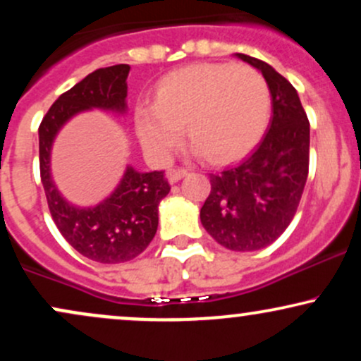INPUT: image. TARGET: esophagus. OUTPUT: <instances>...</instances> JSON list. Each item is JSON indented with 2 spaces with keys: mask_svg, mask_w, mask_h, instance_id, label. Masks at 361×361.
Segmentation results:
<instances>
[{
  "mask_svg": "<svg viewBox=\"0 0 361 361\" xmlns=\"http://www.w3.org/2000/svg\"><path fill=\"white\" fill-rule=\"evenodd\" d=\"M186 175H188V171L186 169H181V168H175V169H169V171L166 173V178L169 183H176V181H180L181 178H185Z\"/></svg>",
  "mask_w": 361,
  "mask_h": 361,
  "instance_id": "1",
  "label": "esophagus"
}]
</instances>
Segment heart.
I'll return each mask as SVG.
<instances>
[{
    "instance_id": "b5f03b06",
    "label": "heart",
    "mask_w": 361,
    "mask_h": 361,
    "mask_svg": "<svg viewBox=\"0 0 361 361\" xmlns=\"http://www.w3.org/2000/svg\"><path fill=\"white\" fill-rule=\"evenodd\" d=\"M271 115L268 82L255 68L205 62L169 73L154 103H140L135 123L142 146L159 163L180 147L185 123L195 154L229 163L263 137Z\"/></svg>"
}]
</instances>
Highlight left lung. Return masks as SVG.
I'll list each match as a JSON object with an SVG mask.
<instances>
[{"label":"left lung","mask_w":361,"mask_h":361,"mask_svg":"<svg viewBox=\"0 0 361 361\" xmlns=\"http://www.w3.org/2000/svg\"><path fill=\"white\" fill-rule=\"evenodd\" d=\"M235 57L263 74L273 115L250 156L210 175L200 221L221 246L246 252L276 241L292 222L307 181L310 128L297 90L280 73L246 54Z\"/></svg>","instance_id":"8db88e82"}]
</instances>
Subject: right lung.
<instances>
[{"instance_id": "right-lung-1", "label": "right lung", "mask_w": 361, "mask_h": 361, "mask_svg": "<svg viewBox=\"0 0 361 361\" xmlns=\"http://www.w3.org/2000/svg\"><path fill=\"white\" fill-rule=\"evenodd\" d=\"M128 64L93 71L62 93L39 127L40 178L49 210L57 229L80 255L103 264H117L139 256L154 238L159 222V202L169 193L164 171H123L117 188L93 207L74 205L52 178L51 154L61 128L78 114L103 110L127 114Z\"/></svg>"}]
</instances>
